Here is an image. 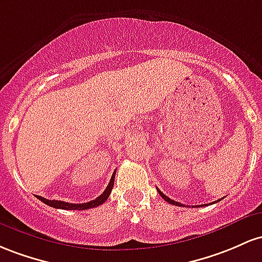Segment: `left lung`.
Instances as JSON below:
<instances>
[{"label": "left lung", "mask_w": 262, "mask_h": 262, "mask_svg": "<svg viewBox=\"0 0 262 262\" xmlns=\"http://www.w3.org/2000/svg\"><path fill=\"white\" fill-rule=\"evenodd\" d=\"M157 190H158V193H160V195L162 196V198L164 199V201H166V202H168L169 204H173V205H178V207H184V205H183V204H181V203H178V202L173 201V199H170V198H168V196H166V195H164L163 193L161 192L160 189H157ZM222 199H223V198H222ZM218 202H220V199H219V201H215V203H218ZM205 205H207V204H205Z\"/></svg>", "instance_id": "left-lung-1"}]
</instances>
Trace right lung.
I'll list each match as a JSON object with an SVG mask.
<instances>
[{
  "label": "right lung",
  "instance_id": "obj_1",
  "mask_svg": "<svg viewBox=\"0 0 262 262\" xmlns=\"http://www.w3.org/2000/svg\"><path fill=\"white\" fill-rule=\"evenodd\" d=\"M115 173L116 170H114L113 176H111L110 182H108L106 189L102 192V194H100L98 198L94 199V201H90L88 203H81V204H74V203H67L63 201H49V199L43 198V196L37 195V198L39 199L40 202H43L44 204L49 205V207L57 208V209H64V210H85V209H90V208H95L101 205L102 203H105L107 201L108 195H110L111 190H113L114 187V181H115Z\"/></svg>",
  "mask_w": 262,
  "mask_h": 262
}]
</instances>
